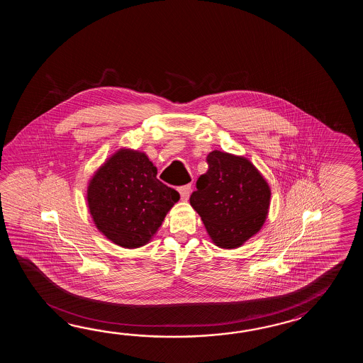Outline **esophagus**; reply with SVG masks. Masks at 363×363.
Returning a JSON list of instances; mask_svg holds the SVG:
<instances>
[{
    "label": "esophagus",
    "mask_w": 363,
    "mask_h": 363,
    "mask_svg": "<svg viewBox=\"0 0 363 363\" xmlns=\"http://www.w3.org/2000/svg\"><path fill=\"white\" fill-rule=\"evenodd\" d=\"M191 191H192V186L189 184L184 185V186H180V188H179V193H180L182 200H188V199H189V194H191Z\"/></svg>",
    "instance_id": "obj_1"
}]
</instances>
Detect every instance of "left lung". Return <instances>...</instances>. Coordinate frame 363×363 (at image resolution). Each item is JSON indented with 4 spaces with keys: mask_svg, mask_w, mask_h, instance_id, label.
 <instances>
[{
    "mask_svg": "<svg viewBox=\"0 0 363 363\" xmlns=\"http://www.w3.org/2000/svg\"><path fill=\"white\" fill-rule=\"evenodd\" d=\"M206 161L208 171L197 180L189 202L216 247H241L262 228L270 186L245 157L213 150Z\"/></svg>",
    "mask_w": 363,
    "mask_h": 363,
    "instance_id": "left-lung-1",
    "label": "left lung"
}]
</instances>
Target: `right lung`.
I'll list each match as a JSON object with an SVG mask.
<instances>
[{
    "mask_svg": "<svg viewBox=\"0 0 363 363\" xmlns=\"http://www.w3.org/2000/svg\"><path fill=\"white\" fill-rule=\"evenodd\" d=\"M180 199L157 179L145 153L119 149L94 172L86 189L93 222L110 241L127 249L147 244Z\"/></svg>",
    "mask_w": 363,
    "mask_h": 363,
    "instance_id": "1",
    "label": "right lung"
}]
</instances>
